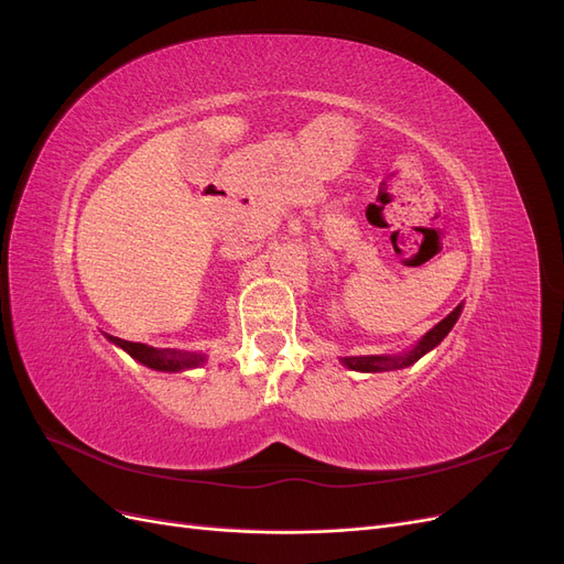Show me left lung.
<instances>
[{
  "label": "left lung",
  "mask_w": 564,
  "mask_h": 564,
  "mask_svg": "<svg viewBox=\"0 0 564 564\" xmlns=\"http://www.w3.org/2000/svg\"><path fill=\"white\" fill-rule=\"evenodd\" d=\"M458 315H460V305H458V308H454L445 319L437 322L435 327L419 340V346L414 350H409L406 355H398V357H381V355L344 357L340 362H344L350 369H355V371H388V369H402V367L414 365L416 360H421L425 352L433 350L440 344V340L449 334V329L456 324Z\"/></svg>",
  "instance_id": "obj_1"
}]
</instances>
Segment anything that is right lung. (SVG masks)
<instances>
[{"mask_svg":"<svg viewBox=\"0 0 564 564\" xmlns=\"http://www.w3.org/2000/svg\"><path fill=\"white\" fill-rule=\"evenodd\" d=\"M112 344L124 348L133 360L143 362L145 367H152L158 371H181L187 367H197L204 357L197 352H181V350H166V348H152L145 344H133V340H124L117 336H108Z\"/></svg>","mask_w":564,"mask_h":564,"instance_id":"add662e5","label":"right lung"}]
</instances>
